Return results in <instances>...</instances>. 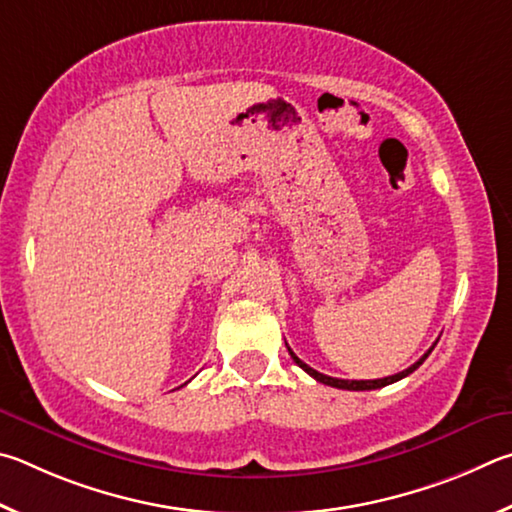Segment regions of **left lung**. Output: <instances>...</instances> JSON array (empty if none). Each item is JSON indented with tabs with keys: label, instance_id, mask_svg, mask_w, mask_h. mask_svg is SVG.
<instances>
[{
	"label": "left lung",
	"instance_id": "8db88e82",
	"mask_svg": "<svg viewBox=\"0 0 512 512\" xmlns=\"http://www.w3.org/2000/svg\"><path fill=\"white\" fill-rule=\"evenodd\" d=\"M436 346V344H434ZM434 346L429 348V351L420 357V360L416 362V364H411L409 369H405V371H400V373H396V375H389V378H382V380H339V378H330V375H324V373H319V371H315V369H310V366L306 364V362H301L297 355L292 353V348H288L290 351V355H292V360L297 362L303 371H306L308 375H312V378H315L317 382H321V384H328V387H335V389H346V391H371V389H380V387H387V384H393V382H398V380H402V378H407L409 373H414L420 364H423L425 360H427V355L434 351Z\"/></svg>",
	"mask_w": 512,
	"mask_h": 512
}]
</instances>
